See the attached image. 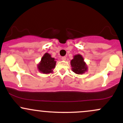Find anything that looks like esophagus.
Instances as JSON below:
<instances>
[{
    "mask_svg": "<svg viewBox=\"0 0 123 123\" xmlns=\"http://www.w3.org/2000/svg\"><path fill=\"white\" fill-rule=\"evenodd\" d=\"M61 59H62V60H64V61H65L66 59V56H62L61 57Z\"/></svg>",
    "mask_w": 123,
    "mask_h": 123,
    "instance_id": "obj_1",
    "label": "esophagus"
}]
</instances>
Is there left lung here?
<instances>
[{"label":"left lung","instance_id":"8db88e82","mask_svg":"<svg viewBox=\"0 0 123 123\" xmlns=\"http://www.w3.org/2000/svg\"><path fill=\"white\" fill-rule=\"evenodd\" d=\"M73 72L77 74H82L87 71L86 64L83 61V57L78 54L74 56V59L71 61Z\"/></svg>","mask_w":123,"mask_h":123}]
</instances>
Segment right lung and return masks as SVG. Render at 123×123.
<instances>
[{"instance_id": "add662e5", "label": "right lung", "mask_w": 123, "mask_h": 123, "mask_svg": "<svg viewBox=\"0 0 123 123\" xmlns=\"http://www.w3.org/2000/svg\"><path fill=\"white\" fill-rule=\"evenodd\" d=\"M56 61L51 55L46 53L42 58L41 62L38 65V69L43 74H49L52 72V69L55 68Z\"/></svg>"}]
</instances>
